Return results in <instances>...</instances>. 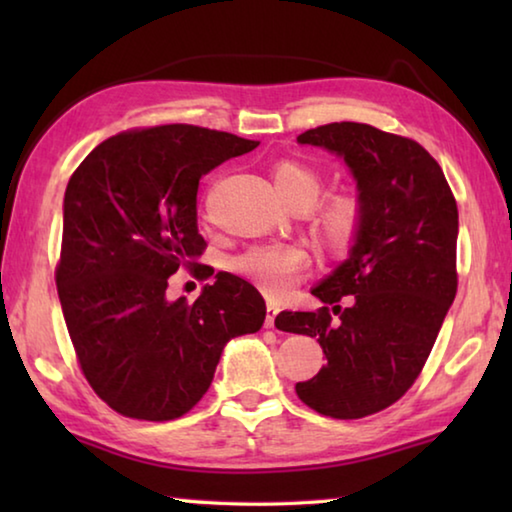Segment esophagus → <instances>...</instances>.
I'll return each instance as SVG.
<instances>
[{"mask_svg": "<svg viewBox=\"0 0 512 512\" xmlns=\"http://www.w3.org/2000/svg\"><path fill=\"white\" fill-rule=\"evenodd\" d=\"M280 314V307L273 305V302H268L266 305V318H264V327L271 329L275 325V316Z\"/></svg>", "mask_w": 512, "mask_h": 512, "instance_id": "1", "label": "esophagus"}]
</instances>
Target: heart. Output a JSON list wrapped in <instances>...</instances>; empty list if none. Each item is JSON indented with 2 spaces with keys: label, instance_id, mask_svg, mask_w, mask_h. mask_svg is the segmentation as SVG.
Listing matches in <instances>:
<instances>
[{
  "label": "heart",
  "instance_id": "1",
  "mask_svg": "<svg viewBox=\"0 0 512 512\" xmlns=\"http://www.w3.org/2000/svg\"><path fill=\"white\" fill-rule=\"evenodd\" d=\"M273 183L277 194L293 207L309 210L311 230L316 232L327 250L343 253L359 237L363 225V203L357 194L339 192L318 201L325 192V178L298 160H282L273 167ZM309 253L296 244H259L230 259V271L244 277L268 296H280L291 282L307 271Z\"/></svg>",
  "mask_w": 512,
  "mask_h": 512
}]
</instances>
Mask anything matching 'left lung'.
I'll list each match as a JSON object with an SVG mask.
<instances>
[{
    "label": "left lung",
    "mask_w": 512,
    "mask_h": 512,
    "mask_svg": "<svg viewBox=\"0 0 512 512\" xmlns=\"http://www.w3.org/2000/svg\"><path fill=\"white\" fill-rule=\"evenodd\" d=\"M298 142L345 160L363 225L350 257L311 291L325 307L280 311L275 327L316 336L327 359L296 384L300 400L320 415L359 420L400 400L429 359L458 289V207L440 164L409 137L334 121Z\"/></svg>",
    "instance_id": "left-lung-1"
}]
</instances>
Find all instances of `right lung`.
Masks as SVG:
<instances>
[{"instance_id":"obj_1","label":"right lung","mask_w":512,"mask_h":512,"mask_svg":"<svg viewBox=\"0 0 512 512\" xmlns=\"http://www.w3.org/2000/svg\"><path fill=\"white\" fill-rule=\"evenodd\" d=\"M259 142L192 124L133 128L101 142L65 189L56 287L76 361L112 411L167 422L207 393L223 345L264 323L259 291L216 273L194 302L169 277L198 264L196 192L205 173Z\"/></svg>"}]
</instances>
